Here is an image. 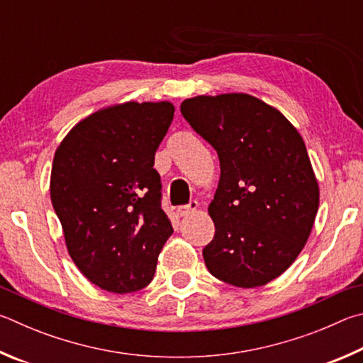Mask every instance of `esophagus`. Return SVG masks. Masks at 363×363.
<instances>
[{
  "label": "esophagus",
  "mask_w": 363,
  "mask_h": 363,
  "mask_svg": "<svg viewBox=\"0 0 363 363\" xmlns=\"http://www.w3.org/2000/svg\"><path fill=\"white\" fill-rule=\"evenodd\" d=\"M198 207H199L198 201L191 199V201H189V204L178 207V208H177V212H178V215H180V217H188V215H191L193 212L198 211Z\"/></svg>",
  "instance_id": "34e87169"
}]
</instances>
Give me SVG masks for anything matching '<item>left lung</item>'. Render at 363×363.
<instances>
[{"label": "left lung", "instance_id": "obj_1", "mask_svg": "<svg viewBox=\"0 0 363 363\" xmlns=\"http://www.w3.org/2000/svg\"><path fill=\"white\" fill-rule=\"evenodd\" d=\"M180 111L220 159L208 213L215 236L202 250L211 274L253 289L300 255L319 208V185L300 133L276 108L247 94L199 95Z\"/></svg>", "mask_w": 363, "mask_h": 363}]
</instances>
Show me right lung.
Segmentation results:
<instances>
[{
	"instance_id": "add662e5",
	"label": "right lung",
	"mask_w": 363,
	"mask_h": 363,
	"mask_svg": "<svg viewBox=\"0 0 363 363\" xmlns=\"http://www.w3.org/2000/svg\"><path fill=\"white\" fill-rule=\"evenodd\" d=\"M174 111L169 101L105 108L76 124L55 151L50 201L69 257L101 290L146 287L174 233L155 169Z\"/></svg>"
}]
</instances>
